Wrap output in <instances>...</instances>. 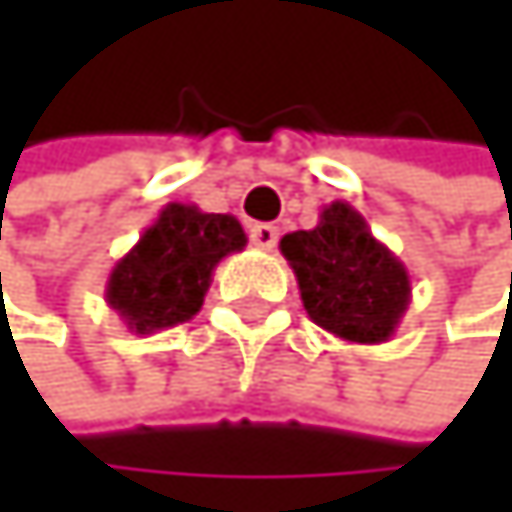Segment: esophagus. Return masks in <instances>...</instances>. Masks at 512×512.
Wrapping results in <instances>:
<instances>
[{
  "instance_id": "esophagus-1",
  "label": "esophagus",
  "mask_w": 512,
  "mask_h": 512,
  "mask_svg": "<svg viewBox=\"0 0 512 512\" xmlns=\"http://www.w3.org/2000/svg\"><path fill=\"white\" fill-rule=\"evenodd\" d=\"M248 236H251L254 245L264 248V251H273L276 242H279V230H276L273 224H254V227L248 230Z\"/></svg>"
}]
</instances>
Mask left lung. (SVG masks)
Wrapping results in <instances>:
<instances>
[{
    "label": "left lung",
    "instance_id": "8db88e82",
    "mask_svg": "<svg viewBox=\"0 0 512 512\" xmlns=\"http://www.w3.org/2000/svg\"><path fill=\"white\" fill-rule=\"evenodd\" d=\"M279 251L319 328L350 344H384L396 334L411 304V276L350 202L322 205L319 224L285 233Z\"/></svg>",
    "mask_w": 512,
    "mask_h": 512
}]
</instances>
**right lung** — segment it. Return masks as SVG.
Instances as JSON below:
<instances>
[{"label":"right lung","mask_w":512,"mask_h":512,"mask_svg":"<svg viewBox=\"0 0 512 512\" xmlns=\"http://www.w3.org/2000/svg\"><path fill=\"white\" fill-rule=\"evenodd\" d=\"M245 242L233 214L168 202L110 270L104 301L134 334L190 322L202 310L214 267L242 251Z\"/></svg>","instance_id":"1"}]
</instances>
